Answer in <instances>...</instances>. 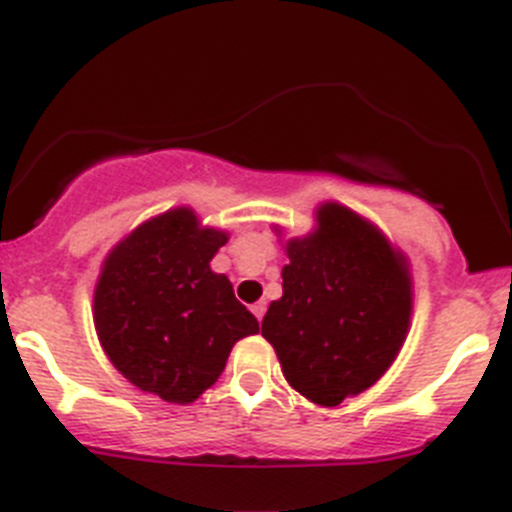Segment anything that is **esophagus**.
<instances>
[{
  "label": "esophagus",
  "instance_id": "34e87169",
  "mask_svg": "<svg viewBox=\"0 0 512 512\" xmlns=\"http://www.w3.org/2000/svg\"><path fill=\"white\" fill-rule=\"evenodd\" d=\"M252 314L257 317V322H262V317H265V301H257V304L252 306Z\"/></svg>",
  "mask_w": 512,
  "mask_h": 512
}]
</instances>
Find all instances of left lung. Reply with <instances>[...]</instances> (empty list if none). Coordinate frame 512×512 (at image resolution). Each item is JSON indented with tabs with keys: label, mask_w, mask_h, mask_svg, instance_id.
Returning a JSON list of instances; mask_svg holds the SVG:
<instances>
[{
	"label": "left lung",
	"mask_w": 512,
	"mask_h": 512,
	"mask_svg": "<svg viewBox=\"0 0 512 512\" xmlns=\"http://www.w3.org/2000/svg\"><path fill=\"white\" fill-rule=\"evenodd\" d=\"M319 229L288 242L283 296L262 319L283 376L335 407L381 379L410 327V275L389 242L348 208H319Z\"/></svg>",
	"instance_id": "left-lung-1"
}]
</instances>
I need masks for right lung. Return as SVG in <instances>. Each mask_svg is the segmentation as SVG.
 <instances>
[{"mask_svg": "<svg viewBox=\"0 0 512 512\" xmlns=\"http://www.w3.org/2000/svg\"><path fill=\"white\" fill-rule=\"evenodd\" d=\"M224 231L175 208L123 239L95 288V327L113 366L164 402L188 404L216 384L234 342L260 324L211 257Z\"/></svg>", "mask_w": 512, "mask_h": 512, "instance_id": "add662e5", "label": "right lung"}]
</instances>
